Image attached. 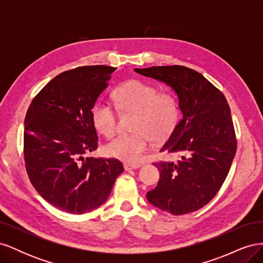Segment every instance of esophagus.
Listing matches in <instances>:
<instances>
[{"label": "esophagus", "mask_w": 263, "mask_h": 263, "mask_svg": "<svg viewBox=\"0 0 263 263\" xmlns=\"http://www.w3.org/2000/svg\"><path fill=\"white\" fill-rule=\"evenodd\" d=\"M141 164L140 163H136V164H132V163H124V168L126 171L128 170H133V169H138L140 168Z\"/></svg>", "instance_id": "1"}]
</instances>
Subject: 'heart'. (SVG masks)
Segmentation results:
<instances>
[{
	"label": "heart",
	"instance_id": "b5f03b06",
	"mask_svg": "<svg viewBox=\"0 0 263 263\" xmlns=\"http://www.w3.org/2000/svg\"><path fill=\"white\" fill-rule=\"evenodd\" d=\"M117 106L135 112L130 134L118 135L105 146L107 156L126 162H137L150 147V140H161L177 125L180 106L176 95L159 92L158 87L142 80H129L114 92ZM94 128L105 137L116 132V110L106 101H98L91 109Z\"/></svg>",
	"mask_w": 263,
	"mask_h": 263
}]
</instances>
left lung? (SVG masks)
I'll list each match as a JSON object with an SVG mask.
<instances>
[{"label": "left lung", "instance_id": "8db88e82", "mask_svg": "<svg viewBox=\"0 0 263 263\" xmlns=\"http://www.w3.org/2000/svg\"><path fill=\"white\" fill-rule=\"evenodd\" d=\"M170 85L179 98L182 118L160 149L174 160L153 163L160 171L147 200L173 215L195 212L217 194L237 150L228 103L216 86L183 66L135 69Z\"/></svg>", "mask_w": 263, "mask_h": 263}]
</instances>
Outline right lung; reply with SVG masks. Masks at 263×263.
Segmentation results:
<instances>
[{
	"label": "right lung",
	"mask_w": 263,
	"mask_h": 263,
	"mask_svg": "<svg viewBox=\"0 0 263 263\" xmlns=\"http://www.w3.org/2000/svg\"><path fill=\"white\" fill-rule=\"evenodd\" d=\"M116 68L84 66L65 71L31 101L24 128V160L31 184L63 212L89 213L104 203L123 163L84 158L98 149L91 109Z\"/></svg>",
	"instance_id": "right-lung-1"
}]
</instances>
